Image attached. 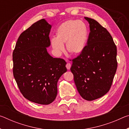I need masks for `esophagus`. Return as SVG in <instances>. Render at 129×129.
Returning a JSON list of instances; mask_svg holds the SVG:
<instances>
[{
	"label": "esophagus",
	"instance_id": "1",
	"mask_svg": "<svg viewBox=\"0 0 129 129\" xmlns=\"http://www.w3.org/2000/svg\"><path fill=\"white\" fill-rule=\"evenodd\" d=\"M66 67L68 70H69L70 69H71V64H70V63H68V62L67 65H66Z\"/></svg>",
	"mask_w": 129,
	"mask_h": 129
}]
</instances>
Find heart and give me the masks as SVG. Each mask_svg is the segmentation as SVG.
<instances>
[{
    "label": "heart",
    "mask_w": 129,
    "mask_h": 129,
    "mask_svg": "<svg viewBox=\"0 0 129 129\" xmlns=\"http://www.w3.org/2000/svg\"><path fill=\"white\" fill-rule=\"evenodd\" d=\"M56 38L51 39L52 48L57 54L66 51L71 56H77L85 49L88 39V29L83 21L69 20L63 22L57 28Z\"/></svg>",
    "instance_id": "heart-1"
}]
</instances>
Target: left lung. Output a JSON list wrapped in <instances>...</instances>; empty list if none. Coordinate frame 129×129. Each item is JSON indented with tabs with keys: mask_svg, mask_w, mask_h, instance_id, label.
<instances>
[{
	"mask_svg": "<svg viewBox=\"0 0 129 129\" xmlns=\"http://www.w3.org/2000/svg\"><path fill=\"white\" fill-rule=\"evenodd\" d=\"M90 33L84 52L72 60L71 71L80 95L93 101L108 92L117 68V47L106 28L85 17Z\"/></svg>",
	"mask_w": 129,
	"mask_h": 129,
	"instance_id": "obj_1",
	"label": "left lung"
}]
</instances>
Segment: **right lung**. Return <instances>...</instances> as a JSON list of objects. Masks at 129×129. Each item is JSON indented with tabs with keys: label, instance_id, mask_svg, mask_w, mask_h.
<instances>
[{
	"label": "right lung",
	"instance_id": "add662e5",
	"mask_svg": "<svg viewBox=\"0 0 129 129\" xmlns=\"http://www.w3.org/2000/svg\"><path fill=\"white\" fill-rule=\"evenodd\" d=\"M51 27L44 19L33 24L19 36L12 54L13 73L21 93L41 105L55 100L58 80L67 71L65 60L47 51Z\"/></svg>",
	"mask_w": 129,
	"mask_h": 129
}]
</instances>
